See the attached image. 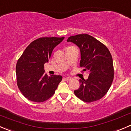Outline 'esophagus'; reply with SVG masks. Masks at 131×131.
<instances>
[{"mask_svg": "<svg viewBox=\"0 0 131 131\" xmlns=\"http://www.w3.org/2000/svg\"><path fill=\"white\" fill-rule=\"evenodd\" d=\"M64 80H67V81H70V80H72V78L70 77H64Z\"/></svg>", "mask_w": 131, "mask_h": 131, "instance_id": "esophagus-1", "label": "esophagus"}]
</instances>
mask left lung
Listing matches in <instances>:
<instances>
[{"label": "left lung", "mask_w": 131, "mask_h": 131, "mask_svg": "<svg viewBox=\"0 0 131 131\" xmlns=\"http://www.w3.org/2000/svg\"><path fill=\"white\" fill-rule=\"evenodd\" d=\"M79 47L80 67L88 71V79L79 80L80 88L74 91L75 96L84 102L102 98L109 90L114 77L113 59L106 46L88 34H79L68 38Z\"/></svg>", "instance_id": "8db88e82"}]
</instances>
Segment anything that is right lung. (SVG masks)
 <instances>
[{
  "label": "right lung",
  "instance_id": "obj_1",
  "mask_svg": "<svg viewBox=\"0 0 131 131\" xmlns=\"http://www.w3.org/2000/svg\"><path fill=\"white\" fill-rule=\"evenodd\" d=\"M64 37H42L30 43L18 60L17 85L23 96L31 101L43 102L53 96L62 80L61 75L44 73L54 48Z\"/></svg>",
  "mask_w": 131,
  "mask_h": 131
}]
</instances>
